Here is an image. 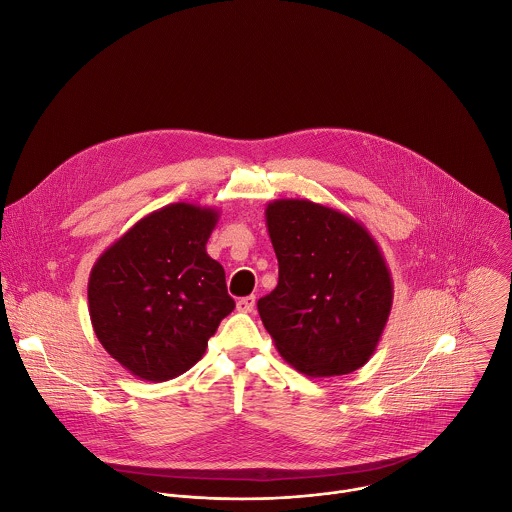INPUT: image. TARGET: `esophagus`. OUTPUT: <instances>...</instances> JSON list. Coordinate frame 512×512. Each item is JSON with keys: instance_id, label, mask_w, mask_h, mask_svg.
Wrapping results in <instances>:
<instances>
[{"instance_id": "esophagus-1", "label": "esophagus", "mask_w": 512, "mask_h": 512, "mask_svg": "<svg viewBox=\"0 0 512 512\" xmlns=\"http://www.w3.org/2000/svg\"><path fill=\"white\" fill-rule=\"evenodd\" d=\"M254 306H256V298L254 296H246V298H240L236 302L238 312H244V314H250L254 310Z\"/></svg>"}]
</instances>
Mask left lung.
<instances>
[{
	"label": "left lung",
	"mask_w": 512,
	"mask_h": 512,
	"mask_svg": "<svg viewBox=\"0 0 512 512\" xmlns=\"http://www.w3.org/2000/svg\"><path fill=\"white\" fill-rule=\"evenodd\" d=\"M278 286L258 300L278 353L308 377L345 375L369 361L393 304V280L369 230L312 200L266 206Z\"/></svg>",
	"instance_id": "1"
}]
</instances>
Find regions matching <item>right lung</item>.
Here are the masks:
<instances>
[{
    "label": "right lung",
    "instance_id": "obj_1",
    "mask_svg": "<svg viewBox=\"0 0 512 512\" xmlns=\"http://www.w3.org/2000/svg\"><path fill=\"white\" fill-rule=\"evenodd\" d=\"M220 212L174 202L115 240L89 274V316L97 340L129 373L169 381L206 351L236 308L224 268L206 254Z\"/></svg>",
    "mask_w": 512,
    "mask_h": 512
}]
</instances>
